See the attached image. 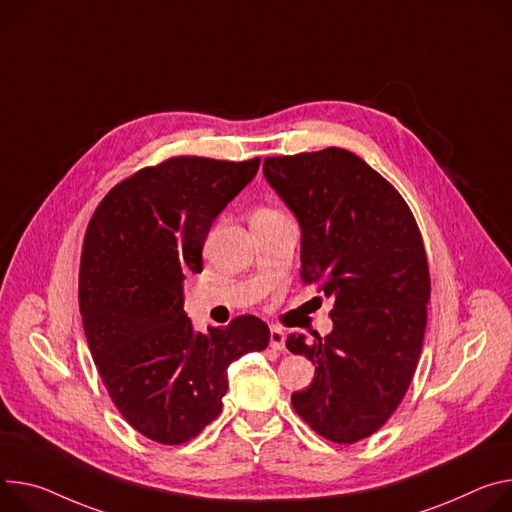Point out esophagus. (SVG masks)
Listing matches in <instances>:
<instances>
[{
  "label": "esophagus",
  "instance_id": "1",
  "mask_svg": "<svg viewBox=\"0 0 512 512\" xmlns=\"http://www.w3.org/2000/svg\"><path fill=\"white\" fill-rule=\"evenodd\" d=\"M269 345L275 349V351H282L286 347V335L282 329L277 327H271L269 331Z\"/></svg>",
  "mask_w": 512,
  "mask_h": 512
}]
</instances>
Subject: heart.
Segmentation results:
<instances>
[{
  "instance_id": "b5f03b06",
  "label": "heart",
  "mask_w": 512,
  "mask_h": 512,
  "mask_svg": "<svg viewBox=\"0 0 512 512\" xmlns=\"http://www.w3.org/2000/svg\"><path fill=\"white\" fill-rule=\"evenodd\" d=\"M257 212H273V210H265V208H263V210H257Z\"/></svg>"
}]
</instances>
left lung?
<instances>
[{
  "label": "left lung",
  "instance_id": "left-lung-1",
  "mask_svg": "<svg viewBox=\"0 0 512 512\" xmlns=\"http://www.w3.org/2000/svg\"><path fill=\"white\" fill-rule=\"evenodd\" d=\"M263 173L302 228V282L335 300L327 337L286 341L316 365L292 406L324 439L361 441L398 408L421 357L431 296L421 230L394 185L345 149L267 157Z\"/></svg>",
  "mask_w": 512,
  "mask_h": 512
}]
</instances>
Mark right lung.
Here are the masks:
<instances>
[{
    "label": "right lung",
    "instance_id": "add662e5",
    "mask_svg": "<svg viewBox=\"0 0 512 512\" xmlns=\"http://www.w3.org/2000/svg\"><path fill=\"white\" fill-rule=\"evenodd\" d=\"M259 163L171 157L120 181L87 224L79 267L87 345L112 402L151 441L194 439L222 410L226 367L269 343L253 314L196 333L183 312V280L202 271L214 218Z\"/></svg>",
    "mask_w": 512,
    "mask_h": 512
}]
</instances>
